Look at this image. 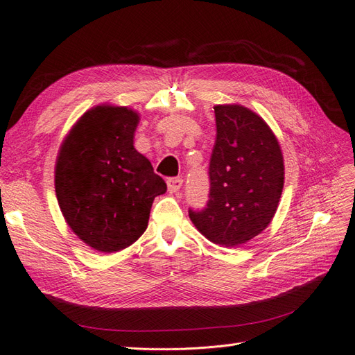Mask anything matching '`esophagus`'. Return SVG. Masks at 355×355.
Masks as SVG:
<instances>
[{
	"label": "esophagus",
	"mask_w": 355,
	"mask_h": 355,
	"mask_svg": "<svg viewBox=\"0 0 355 355\" xmlns=\"http://www.w3.org/2000/svg\"><path fill=\"white\" fill-rule=\"evenodd\" d=\"M182 182H184L182 180V178H171L167 180V189L170 194H175V192H178L180 189Z\"/></svg>",
	"instance_id": "1"
}]
</instances>
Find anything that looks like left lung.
<instances>
[{
	"label": "left lung",
	"mask_w": 355,
	"mask_h": 355,
	"mask_svg": "<svg viewBox=\"0 0 355 355\" xmlns=\"http://www.w3.org/2000/svg\"><path fill=\"white\" fill-rule=\"evenodd\" d=\"M216 141L210 158L207 207L189 210L209 241L239 247L271 223L284 185L280 144L262 116L239 103L213 106Z\"/></svg>",
	"instance_id": "left-lung-1"
}]
</instances>
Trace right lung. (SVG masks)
<instances>
[{"label": "right lung", "mask_w": 355, "mask_h": 355, "mask_svg": "<svg viewBox=\"0 0 355 355\" xmlns=\"http://www.w3.org/2000/svg\"><path fill=\"white\" fill-rule=\"evenodd\" d=\"M137 111L111 103L85 111L63 139L55 167L60 211L77 237L101 253L132 245L145 232L157 196L167 191L136 151Z\"/></svg>", "instance_id": "add662e5"}]
</instances>
